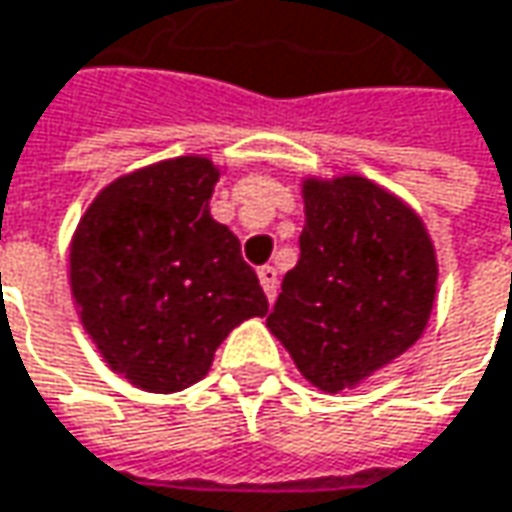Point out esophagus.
Instances as JSON below:
<instances>
[{
    "instance_id": "1",
    "label": "esophagus",
    "mask_w": 512,
    "mask_h": 512,
    "mask_svg": "<svg viewBox=\"0 0 512 512\" xmlns=\"http://www.w3.org/2000/svg\"><path fill=\"white\" fill-rule=\"evenodd\" d=\"M257 278H260V286H263L266 298L275 301V295H278V269L275 266H260L257 269Z\"/></svg>"
}]
</instances>
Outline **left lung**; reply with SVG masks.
<instances>
[{
    "instance_id": "left-lung-1",
    "label": "left lung",
    "mask_w": 512,
    "mask_h": 512,
    "mask_svg": "<svg viewBox=\"0 0 512 512\" xmlns=\"http://www.w3.org/2000/svg\"><path fill=\"white\" fill-rule=\"evenodd\" d=\"M301 196V257L266 327L310 385L342 394L426 333L437 252L406 199L359 173L304 176Z\"/></svg>"
}]
</instances>
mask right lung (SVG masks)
Segmentation results:
<instances>
[{"label":"right lung","instance_id":"right-lung-1","mask_svg":"<svg viewBox=\"0 0 512 512\" xmlns=\"http://www.w3.org/2000/svg\"><path fill=\"white\" fill-rule=\"evenodd\" d=\"M226 165L176 156L112 179L69 243V286L109 371L176 394L211 371L217 347L269 304L240 240L211 217Z\"/></svg>","mask_w":512,"mask_h":512}]
</instances>
